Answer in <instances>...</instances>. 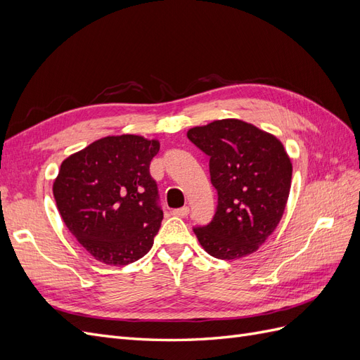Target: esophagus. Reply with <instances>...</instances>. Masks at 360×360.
I'll return each instance as SVG.
<instances>
[{
  "label": "esophagus",
  "instance_id": "esophagus-1",
  "mask_svg": "<svg viewBox=\"0 0 360 360\" xmlns=\"http://www.w3.org/2000/svg\"><path fill=\"white\" fill-rule=\"evenodd\" d=\"M172 216H177V217H186L189 214V207H180V209H174L172 212Z\"/></svg>",
  "mask_w": 360,
  "mask_h": 360
}]
</instances>
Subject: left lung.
I'll return each instance as SVG.
<instances>
[{"label": "left lung", "mask_w": 360, "mask_h": 360, "mask_svg": "<svg viewBox=\"0 0 360 360\" xmlns=\"http://www.w3.org/2000/svg\"><path fill=\"white\" fill-rule=\"evenodd\" d=\"M188 138L210 158V181L217 192L213 219L193 228L200 245L219 259L255 252L285 210L292 167L284 146L236 118L193 127Z\"/></svg>", "instance_id": "1"}]
</instances>
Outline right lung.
Instances as JSON below:
<instances>
[{
  "label": "right lung",
  "instance_id": "1",
  "mask_svg": "<svg viewBox=\"0 0 360 360\" xmlns=\"http://www.w3.org/2000/svg\"><path fill=\"white\" fill-rule=\"evenodd\" d=\"M159 141L106 136L63 160L53 198L68 230L101 263L126 266L153 246L163 219L150 162Z\"/></svg>",
  "mask_w": 360,
  "mask_h": 360
}]
</instances>
